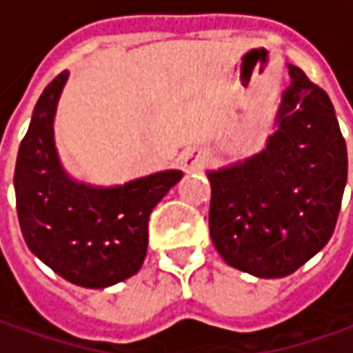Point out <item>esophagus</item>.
<instances>
[{"mask_svg":"<svg viewBox=\"0 0 353 353\" xmlns=\"http://www.w3.org/2000/svg\"><path fill=\"white\" fill-rule=\"evenodd\" d=\"M207 162V152L203 150V148H188V150H183L181 156H179V164L181 168L188 172V174H193V172H197L201 170L203 165Z\"/></svg>","mask_w":353,"mask_h":353,"instance_id":"34e87169","label":"esophagus"}]
</instances>
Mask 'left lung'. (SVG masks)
I'll use <instances>...</instances> for the list:
<instances>
[{
  "instance_id": "left-lung-1",
  "label": "left lung",
  "mask_w": 353,
  "mask_h": 353,
  "mask_svg": "<svg viewBox=\"0 0 353 353\" xmlns=\"http://www.w3.org/2000/svg\"><path fill=\"white\" fill-rule=\"evenodd\" d=\"M291 85L265 148L207 172L209 230L223 260L256 277H285L334 232L347 179L346 140L326 92L289 64Z\"/></svg>"
}]
</instances>
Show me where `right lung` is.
<instances>
[{"label":"right lung","instance_id":"add662e5","mask_svg":"<svg viewBox=\"0 0 353 353\" xmlns=\"http://www.w3.org/2000/svg\"><path fill=\"white\" fill-rule=\"evenodd\" d=\"M68 72L39 97L15 164L21 232L32 254L79 287L103 289L140 270L148 250V219L181 179L165 170L123 185L95 188L68 176L54 144V115Z\"/></svg>","mask_w":353,"mask_h":353}]
</instances>
